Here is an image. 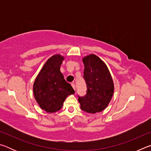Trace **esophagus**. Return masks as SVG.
I'll list each match as a JSON object with an SVG mask.
<instances>
[{
  "instance_id": "esophagus-1",
  "label": "esophagus",
  "mask_w": 151,
  "mask_h": 151,
  "mask_svg": "<svg viewBox=\"0 0 151 151\" xmlns=\"http://www.w3.org/2000/svg\"><path fill=\"white\" fill-rule=\"evenodd\" d=\"M71 85H72L73 88H74V90H75V89H76V86L75 85V83H72V84H71Z\"/></svg>"
}]
</instances>
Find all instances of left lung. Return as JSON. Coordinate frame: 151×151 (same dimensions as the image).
<instances>
[{
    "instance_id": "left-lung-1",
    "label": "left lung",
    "mask_w": 151,
    "mask_h": 151,
    "mask_svg": "<svg viewBox=\"0 0 151 151\" xmlns=\"http://www.w3.org/2000/svg\"><path fill=\"white\" fill-rule=\"evenodd\" d=\"M83 78L86 84V94L78 97L81 109L94 114L106 108L114 93V83L109 70L103 60L95 55L83 58Z\"/></svg>"
}]
</instances>
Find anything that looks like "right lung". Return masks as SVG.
Returning <instances> with one entry per match:
<instances>
[{"mask_svg": "<svg viewBox=\"0 0 151 151\" xmlns=\"http://www.w3.org/2000/svg\"><path fill=\"white\" fill-rule=\"evenodd\" d=\"M64 57L55 55L48 58L33 85L35 100L47 112H55L62 108L64 101L75 91L64 78L60 70Z\"/></svg>", "mask_w": 151, "mask_h": 151, "instance_id": "right-lung-1", "label": "right lung"}]
</instances>
